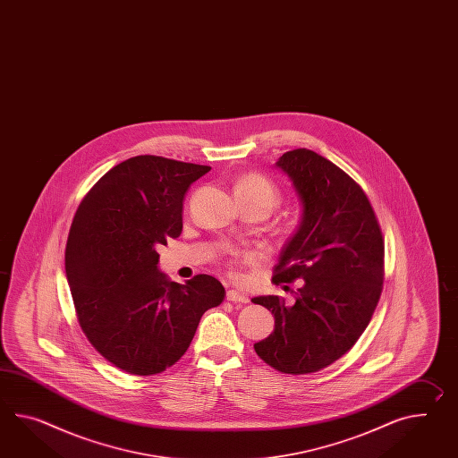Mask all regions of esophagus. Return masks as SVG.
I'll return each mask as SVG.
<instances>
[{"label": "esophagus", "mask_w": 458, "mask_h": 458, "mask_svg": "<svg viewBox=\"0 0 458 458\" xmlns=\"http://www.w3.org/2000/svg\"><path fill=\"white\" fill-rule=\"evenodd\" d=\"M226 300L232 302H248V296L240 291L230 290L226 291Z\"/></svg>", "instance_id": "esophagus-1"}]
</instances>
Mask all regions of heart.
Masks as SVG:
<instances>
[{
	"instance_id": "b5f03b06",
	"label": "heart",
	"mask_w": 458,
	"mask_h": 458,
	"mask_svg": "<svg viewBox=\"0 0 458 458\" xmlns=\"http://www.w3.org/2000/svg\"><path fill=\"white\" fill-rule=\"evenodd\" d=\"M234 197L261 201L269 210L279 203V190L271 180L259 174H246L234 183Z\"/></svg>"
}]
</instances>
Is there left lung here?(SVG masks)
Wrapping results in <instances>:
<instances>
[{
	"label": "left lung",
	"mask_w": 458,
	"mask_h": 458,
	"mask_svg": "<svg viewBox=\"0 0 458 458\" xmlns=\"http://www.w3.org/2000/svg\"><path fill=\"white\" fill-rule=\"evenodd\" d=\"M301 218L283 246L273 281L302 279L294 304L279 296L253 302L275 316L258 356L284 374H310L344 356L364 333L379 301L384 243L368 197L327 158L296 148L279 157Z\"/></svg>",
	"instance_id": "1"
}]
</instances>
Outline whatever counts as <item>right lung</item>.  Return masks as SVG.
I'll return each instance as SVG.
<instances>
[{
    "instance_id": "obj_1",
    "label": "right lung",
    "mask_w": 458,
    "mask_h": 458,
    "mask_svg": "<svg viewBox=\"0 0 458 458\" xmlns=\"http://www.w3.org/2000/svg\"><path fill=\"white\" fill-rule=\"evenodd\" d=\"M210 167L137 156L111 168L81 201L69 230L66 276L90 344L129 374L152 376L185 354L203 312L224 301L218 279L183 284L158 268L177 238L183 200Z\"/></svg>"
}]
</instances>
